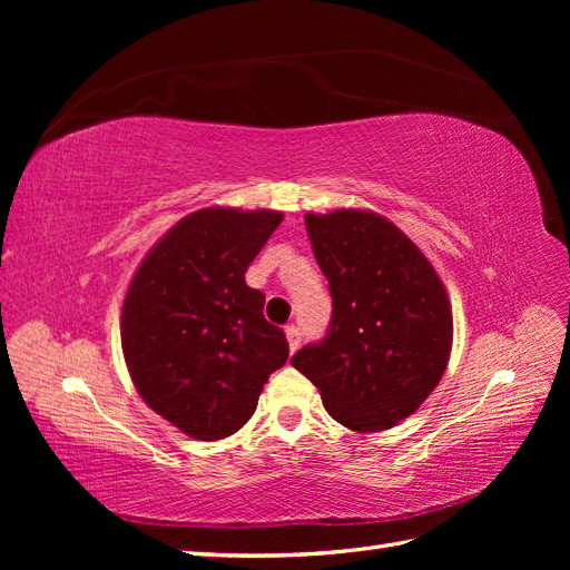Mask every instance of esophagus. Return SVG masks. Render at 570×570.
Returning a JSON list of instances; mask_svg holds the SVG:
<instances>
[{"instance_id":"34e87169","label":"esophagus","mask_w":570,"mask_h":570,"mask_svg":"<svg viewBox=\"0 0 570 570\" xmlns=\"http://www.w3.org/2000/svg\"><path fill=\"white\" fill-rule=\"evenodd\" d=\"M285 337H287L289 350L295 352V350L299 347V342H302V333H299V327H297V325H287V327H285Z\"/></svg>"}]
</instances>
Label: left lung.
<instances>
[{"mask_svg": "<svg viewBox=\"0 0 570 570\" xmlns=\"http://www.w3.org/2000/svg\"><path fill=\"white\" fill-rule=\"evenodd\" d=\"M306 233L327 278L333 316L323 340L292 366L325 411L358 433L411 416L438 387L452 352L446 289L421 249L373 212L306 214Z\"/></svg>", "mask_w": 570, "mask_h": 570, "instance_id": "1", "label": "left lung"}]
</instances>
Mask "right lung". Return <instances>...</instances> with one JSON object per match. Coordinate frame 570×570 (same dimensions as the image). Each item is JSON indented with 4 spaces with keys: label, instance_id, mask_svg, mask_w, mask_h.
I'll use <instances>...</instances> for the list:
<instances>
[{
    "label": "right lung",
    "instance_id": "obj_1",
    "mask_svg": "<svg viewBox=\"0 0 570 570\" xmlns=\"http://www.w3.org/2000/svg\"><path fill=\"white\" fill-rule=\"evenodd\" d=\"M281 212L199 209L149 249L120 312V344L142 400L185 435L214 442L243 428L289 347L245 283Z\"/></svg>",
    "mask_w": 570,
    "mask_h": 570
}]
</instances>
